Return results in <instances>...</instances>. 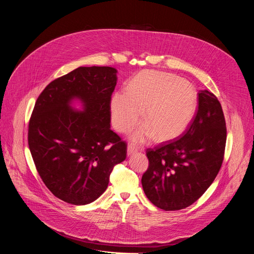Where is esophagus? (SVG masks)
<instances>
[{
  "label": "esophagus",
  "mask_w": 254,
  "mask_h": 254,
  "mask_svg": "<svg viewBox=\"0 0 254 254\" xmlns=\"http://www.w3.org/2000/svg\"><path fill=\"white\" fill-rule=\"evenodd\" d=\"M137 150H138L137 147L134 146L133 143H128V144H127V155H128V156H130V155L136 153Z\"/></svg>",
  "instance_id": "esophagus-1"
}]
</instances>
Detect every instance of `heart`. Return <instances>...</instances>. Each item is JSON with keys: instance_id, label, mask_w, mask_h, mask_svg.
<instances>
[{"instance_id": "obj_1", "label": "heart", "mask_w": 254, "mask_h": 254, "mask_svg": "<svg viewBox=\"0 0 254 254\" xmlns=\"http://www.w3.org/2000/svg\"><path fill=\"white\" fill-rule=\"evenodd\" d=\"M197 91L188 80L157 71H144L127 86L126 93L118 92L111 100L114 127L120 132L132 129L140 118L143 125L131 134L135 141L154 136L167 140L186 130L195 117Z\"/></svg>"}]
</instances>
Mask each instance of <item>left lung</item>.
Listing matches in <instances>:
<instances>
[{
  "mask_svg": "<svg viewBox=\"0 0 254 254\" xmlns=\"http://www.w3.org/2000/svg\"><path fill=\"white\" fill-rule=\"evenodd\" d=\"M225 144L226 123L221 104L212 92L200 90L196 115L186 130L147 150L150 164L141 177L144 194L165 211L192 205L219 173Z\"/></svg>",
  "mask_w": 254,
  "mask_h": 254,
  "instance_id": "obj_1",
  "label": "left lung"
}]
</instances>
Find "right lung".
<instances>
[{"label":"right lung","instance_id":"obj_1","mask_svg":"<svg viewBox=\"0 0 254 254\" xmlns=\"http://www.w3.org/2000/svg\"><path fill=\"white\" fill-rule=\"evenodd\" d=\"M117 69L78 67L41 92L29 122L28 143L34 164L51 193L85 205L107 188L117 164L127 158V142L111 129V100ZM79 99L82 112L71 108Z\"/></svg>","mask_w":254,"mask_h":254}]
</instances>
